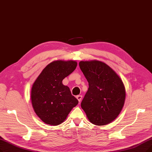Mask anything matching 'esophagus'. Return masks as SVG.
<instances>
[{"label":"esophagus","mask_w":152,"mask_h":152,"mask_svg":"<svg viewBox=\"0 0 152 152\" xmlns=\"http://www.w3.org/2000/svg\"><path fill=\"white\" fill-rule=\"evenodd\" d=\"M82 97H83V96H80V95H78V96H76V98H77V99L78 100L79 102H81V99H82Z\"/></svg>","instance_id":"obj_1"}]
</instances>
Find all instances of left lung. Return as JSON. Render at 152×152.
<instances>
[{
  "instance_id": "left-lung-1",
  "label": "left lung",
  "mask_w": 152,
  "mask_h": 152,
  "mask_svg": "<svg viewBox=\"0 0 152 152\" xmlns=\"http://www.w3.org/2000/svg\"><path fill=\"white\" fill-rule=\"evenodd\" d=\"M80 67L89 83L81 106L89 122L105 125L119 115L125 99V86L116 72L98 60L81 61Z\"/></svg>"
}]
</instances>
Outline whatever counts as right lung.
<instances>
[{
    "mask_svg": "<svg viewBox=\"0 0 152 152\" xmlns=\"http://www.w3.org/2000/svg\"><path fill=\"white\" fill-rule=\"evenodd\" d=\"M76 66V61H54L43 69L33 84L32 106L36 114L46 124L53 126L61 124L78 104L69 88L62 83Z\"/></svg>",
    "mask_w": 152,
    "mask_h": 152,
    "instance_id": "obj_1",
    "label": "right lung"
}]
</instances>
